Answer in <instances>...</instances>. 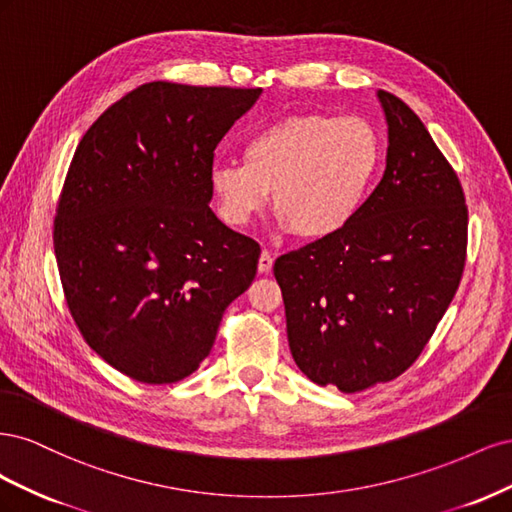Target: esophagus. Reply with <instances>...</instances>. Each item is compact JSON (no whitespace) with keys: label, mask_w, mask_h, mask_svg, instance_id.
I'll list each match as a JSON object with an SVG mask.
<instances>
[{"label":"esophagus","mask_w":512,"mask_h":512,"mask_svg":"<svg viewBox=\"0 0 512 512\" xmlns=\"http://www.w3.org/2000/svg\"><path fill=\"white\" fill-rule=\"evenodd\" d=\"M273 269V256L265 250L258 258V273H269Z\"/></svg>","instance_id":"1"}]
</instances>
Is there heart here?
<instances>
[{"label": "heart", "instance_id": "b5f03b06", "mask_svg": "<svg viewBox=\"0 0 512 512\" xmlns=\"http://www.w3.org/2000/svg\"><path fill=\"white\" fill-rule=\"evenodd\" d=\"M382 164V138L361 117L292 115L247 136L241 162L209 173L215 209L245 226L267 203L301 239H327L361 211Z\"/></svg>", "mask_w": 512, "mask_h": 512}]
</instances>
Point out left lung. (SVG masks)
<instances>
[{"label":"left lung","instance_id":"1","mask_svg":"<svg viewBox=\"0 0 512 512\" xmlns=\"http://www.w3.org/2000/svg\"><path fill=\"white\" fill-rule=\"evenodd\" d=\"M386 168L337 235L275 260L292 359L344 393L389 382L418 359L466 265L461 183L412 108L378 91Z\"/></svg>","mask_w":512,"mask_h":512}]
</instances>
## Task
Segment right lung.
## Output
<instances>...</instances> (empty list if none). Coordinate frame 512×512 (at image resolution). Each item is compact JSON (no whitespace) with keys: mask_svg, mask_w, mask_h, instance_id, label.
I'll list each match as a JSON object with an SVG mask.
<instances>
[{"mask_svg":"<svg viewBox=\"0 0 512 512\" xmlns=\"http://www.w3.org/2000/svg\"><path fill=\"white\" fill-rule=\"evenodd\" d=\"M262 89L153 81L94 121L55 215V258L85 342L121 374L170 384L203 363L260 245L209 207L213 151Z\"/></svg>","mask_w":512,"mask_h":512,"instance_id":"obj_1","label":"right lung"}]
</instances>
